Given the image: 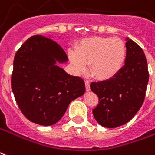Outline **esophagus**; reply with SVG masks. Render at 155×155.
<instances>
[{
  "mask_svg": "<svg viewBox=\"0 0 155 155\" xmlns=\"http://www.w3.org/2000/svg\"><path fill=\"white\" fill-rule=\"evenodd\" d=\"M84 84H85V89H86L87 91H89L90 90V84H89V81H84Z\"/></svg>",
  "mask_w": 155,
  "mask_h": 155,
  "instance_id": "esophagus-1",
  "label": "esophagus"
}]
</instances>
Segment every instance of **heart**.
<instances>
[{
  "label": "heart",
  "instance_id": "heart-1",
  "mask_svg": "<svg viewBox=\"0 0 155 155\" xmlns=\"http://www.w3.org/2000/svg\"><path fill=\"white\" fill-rule=\"evenodd\" d=\"M127 52V46L119 38L94 37L81 41L76 51H71L69 56L75 71H85L89 64L93 77L107 81L121 71Z\"/></svg>",
  "mask_w": 155,
  "mask_h": 155
}]
</instances>
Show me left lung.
<instances>
[{
  "label": "left lung",
  "instance_id": "1",
  "mask_svg": "<svg viewBox=\"0 0 155 155\" xmlns=\"http://www.w3.org/2000/svg\"><path fill=\"white\" fill-rule=\"evenodd\" d=\"M127 58L121 71L107 81L92 82L90 89L98 97L93 114L98 123L115 128L132 119L144 103L149 81L147 61L140 46L127 38Z\"/></svg>",
  "mask_w": 155,
  "mask_h": 155
}]
</instances>
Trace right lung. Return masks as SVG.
<instances>
[{
  "mask_svg": "<svg viewBox=\"0 0 155 155\" xmlns=\"http://www.w3.org/2000/svg\"><path fill=\"white\" fill-rule=\"evenodd\" d=\"M67 60L58 43L41 35L30 37L15 53L11 88L19 109L32 122L57 123L71 102L84 94L83 79L56 64Z\"/></svg>",
  "mask_w": 155,
  "mask_h": 155,
  "instance_id": "1",
  "label": "right lung"
}]
</instances>
